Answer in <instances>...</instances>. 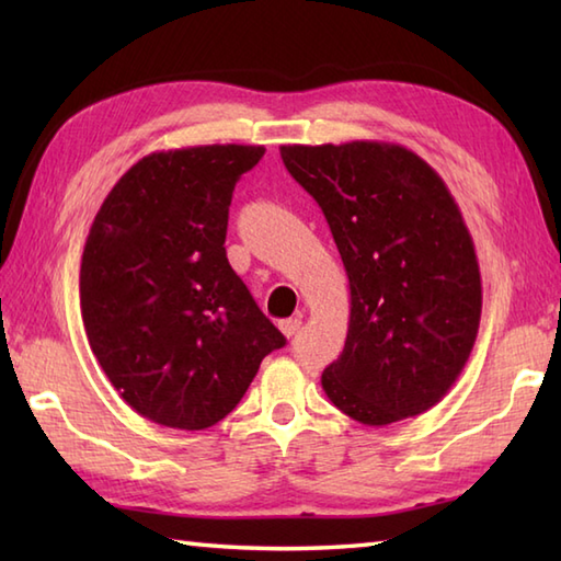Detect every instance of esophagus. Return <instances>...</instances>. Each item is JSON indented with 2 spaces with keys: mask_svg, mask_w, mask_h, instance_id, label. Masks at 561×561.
Segmentation results:
<instances>
[{
  "mask_svg": "<svg viewBox=\"0 0 561 561\" xmlns=\"http://www.w3.org/2000/svg\"><path fill=\"white\" fill-rule=\"evenodd\" d=\"M301 318H287V320H282V323H279V330L284 332V337H294L296 335V332H299L301 330Z\"/></svg>",
  "mask_w": 561,
  "mask_h": 561,
  "instance_id": "1",
  "label": "esophagus"
}]
</instances>
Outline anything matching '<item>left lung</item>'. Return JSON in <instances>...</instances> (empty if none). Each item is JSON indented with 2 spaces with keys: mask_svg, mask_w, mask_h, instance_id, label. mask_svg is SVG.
<instances>
[{
  "mask_svg": "<svg viewBox=\"0 0 561 561\" xmlns=\"http://www.w3.org/2000/svg\"><path fill=\"white\" fill-rule=\"evenodd\" d=\"M279 153L323 209L350 277L347 342L320 378L325 396L366 426L432 410L468 362L482 316L456 199L424 159L388 141Z\"/></svg>",
  "mask_w": 561,
  "mask_h": 561,
  "instance_id": "8db88e82",
  "label": "left lung"
}]
</instances>
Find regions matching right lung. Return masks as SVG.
I'll return each instance as SVG.
<instances>
[{"instance_id": "right-lung-1", "label": "right lung", "mask_w": 561, "mask_h": 561, "mask_svg": "<svg viewBox=\"0 0 561 561\" xmlns=\"http://www.w3.org/2000/svg\"><path fill=\"white\" fill-rule=\"evenodd\" d=\"M265 147L207 145L139 159L91 224L79 272L91 352L137 414L199 432L287 344L226 257L233 187Z\"/></svg>"}]
</instances>
